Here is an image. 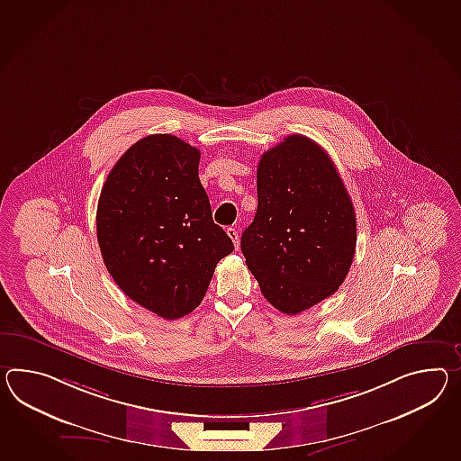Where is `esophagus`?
Listing matches in <instances>:
<instances>
[{
	"label": "esophagus",
	"instance_id": "1",
	"mask_svg": "<svg viewBox=\"0 0 461 461\" xmlns=\"http://www.w3.org/2000/svg\"><path fill=\"white\" fill-rule=\"evenodd\" d=\"M226 233H228V236L231 238V241H233L235 248L240 247V241H238V230H236V228H228V230H226Z\"/></svg>",
	"mask_w": 461,
	"mask_h": 461
}]
</instances>
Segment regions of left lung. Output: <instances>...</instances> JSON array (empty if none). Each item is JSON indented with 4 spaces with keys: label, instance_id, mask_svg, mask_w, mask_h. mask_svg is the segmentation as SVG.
Wrapping results in <instances>:
<instances>
[{
    "label": "left lung",
    "instance_id": "8db88e82",
    "mask_svg": "<svg viewBox=\"0 0 461 461\" xmlns=\"http://www.w3.org/2000/svg\"><path fill=\"white\" fill-rule=\"evenodd\" d=\"M258 208L241 235L248 270L276 310L298 314L337 292L357 248V216L323 148L286 136L259 159Z\"/></svg>",
    "mask_w": 461,
    "mask_h": 461
}]
</instances>
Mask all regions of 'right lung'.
I'll use <instances>...</instances> for the list:
<instances>
[{
  "mask_svg": "<svg viewBox=\"0 0 461 461\" xmlns=\"http://www.w3.org/2000/svg\"><path fill=\"white\" fill-rule=\"evenodd\" d=\"M200 149L149 135L126 149L103 185L96 235L106 270L135 303L176 320L202 303L233 241L213 223L198 176Z\"/></svg>",
  "mask_w": 461,
  "mask_h": 461,
  "instance_id": "right-lung-1",
  "label": "right lung"
}]
</instances>
